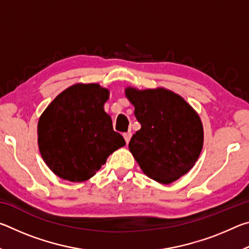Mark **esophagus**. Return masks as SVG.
<instances>
[{
  "mask_svg": "<svg viewBox=\"0 0 249 249\" xmlns=\"http://www.w3.org/2000/svg\"><path fill=\"white\" fill-rule=\"evenodd\" d=\"M123 136L125 138V142L128 144L129 141H130V137H132V133H124Z\"/></svg>",
  "mask_w": 249,
  "mask_h": 249,
  "instance_id": "34e87169",
  "label": "esophagus"
}]
</instances>
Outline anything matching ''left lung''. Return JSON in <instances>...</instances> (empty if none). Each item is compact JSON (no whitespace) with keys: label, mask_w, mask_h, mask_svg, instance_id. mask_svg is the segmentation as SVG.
I'll list each match as a JSON object with an SVG mask.
<instances>
[{"label":"left lung","mask_w":249,"mask_h":249,"mask_svg":"<svg viewBox=\"0 0 249 249\" xmlns=\"http://www.w3.org/2000/svg\"><path fill=\"white\" fill-rule=\"evenodd\" d=\"M142 128L128 144L149 178L171 183L191 169L203 146L199 115L180 95L162 89L125 90Z\"/></svg>","instance_id":"8db88e82"}]
</instances>
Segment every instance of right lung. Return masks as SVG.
Returning <instances> with one entry per match:
<instances>
[{
    "label": "right lung",
    "instance_id": "right-lung-1",
    "mask_svg": "<svg viewBox=\"0 0 249 249\" xmlns=\"http://www.w3.org/2000/svg\"><path fill=\"white\" fill-rule=\"evenodd\" d=\"M108 90L99 84H73L61 92L38 122V146L50 170L81 182L93 177L113 151L125 145L103 108Z\"/></svg>",
    "mask_w": 249,
    "mask_h": 249
}]
</instances>
